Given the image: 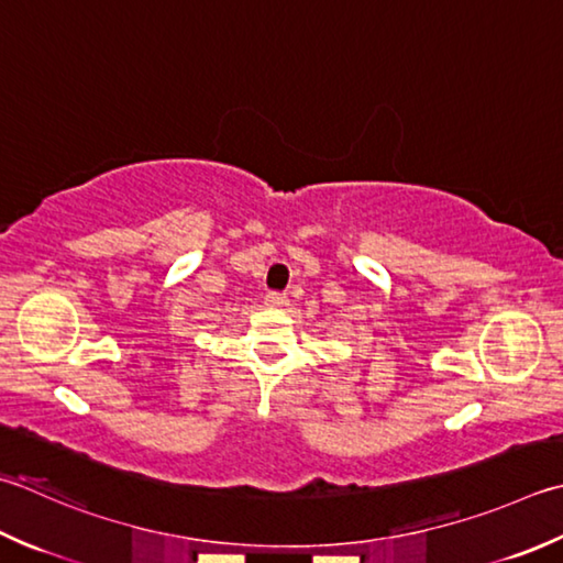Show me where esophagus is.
Returning <instances> with one entry per match:
<instances>
[{"label":"esophagus","instance_id":"esophagus-1","mask_svg":"<svg viewBox=\"0 0 563 563\" xmlns=\"http://www.w3.org/2000/svg\"><path fill=\"white\" fill-rule=\"evenodd\" d=\"M266 305H268V307H283V305H288V295H285V292H268V295H266Z\"/></svg>","mask_w":563,"mask_h":563}]
</instances>
